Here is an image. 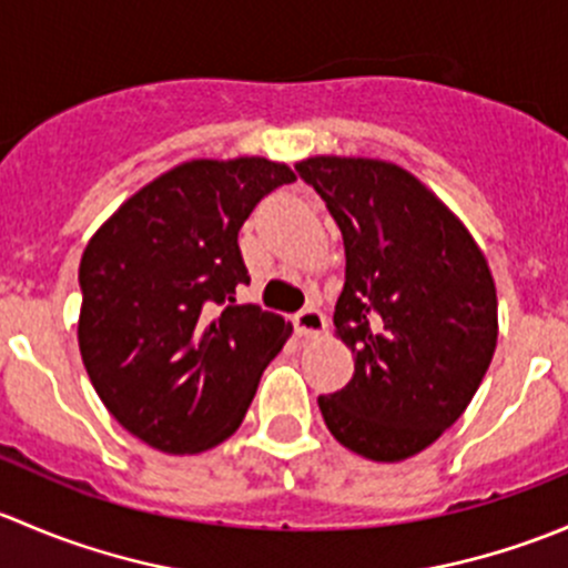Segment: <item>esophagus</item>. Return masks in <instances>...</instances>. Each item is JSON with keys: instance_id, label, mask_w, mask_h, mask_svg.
Wrapping results in <instances>:
<instances>
[{"instance_id": "1", "label": "esophagus", "mask_w": 568, "mask_h": 568, "mask_svg": "<svg viewBox=\"0 0 568 568\" xmlns=\"http://www.w3.org/2000/svg\"><path fill=\"white\" fill-rule=\"evenodd\" d=\"M294 324H296V332H300L302 337H316V335H321V332L326 329L324 313H321L318 307H313V305L302 307V311L296 313Z\"/></svg>"}]
</instances>
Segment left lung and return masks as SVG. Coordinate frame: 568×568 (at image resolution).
<instances>
[{
	"label": "left lung",
	"mask_w": 568,
	"mask_h": 568,
	"mask_svg": "<svg viewBox=\"0 0 568 568\" xmlns=\"http://www.w3.org/2000/svg\"><path fill=\"white\" fill-rule=\"evenodd\" d=\"M296 173L321 194L346 250L335 329L352 348L354 376L321 395V415L343 448L409 459L459 420L489 368V263L467 227L395 164L316 156Z\"/></svg>",
	"instance_id": "obj_1"
}]
</instances>
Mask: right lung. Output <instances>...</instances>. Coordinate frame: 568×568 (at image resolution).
<instances>
[{
    "label": "right lung",
    "mask_w": 568,
    "mask_h": 568,
    "mask_svg": "<svg viewBox=\"0 0 568 568\" xmlns=\"http://www.w3.org/2000/svg\"><path fill=\"white\" fill-rule=\"evenodd\" d=\"M296 181L285 164L197 159L142 186L79 263V348L114 420L164 454H200L242 426L291 324L236 305L239 231Z\"/></svg>",
    "instance_id": "obj_1"
}]
</instances>
